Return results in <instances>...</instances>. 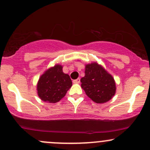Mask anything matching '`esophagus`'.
<instances>
[{
    "label": "esophagus",
    "instance_id": "obj_1",
    "mask_svg": "<svg viewBox=\"0 0 150 150\" xmlns=\"http://www.w3.org/2000/svg\"><path fill=\"white\" fill-rule=\"evenodd\" d=\"M73 83H80V79L78 78V79H77L74 80L73 81Z\"/></svg>",
    "mask_w": 150,
    "mask_h": 150
}]
</instances>
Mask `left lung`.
<instances>
[{
    "instance_id": "left-lung-1",
    "label": "left lung",
    "mask_w": 150,
    "mask_h": 150,
    "mask_svg": "<svg viewBox=\"0 0 150 150\" xmlns=\"http://www.w3.org/2000/svg\"><path fill=\"white\" fill-rule=\"evenodd\" d=\"M81 88L96 103H104L113 97L116 91L113 77L96 62L85 67V76L81 79Z\"/></svg>"
}]
</instances>
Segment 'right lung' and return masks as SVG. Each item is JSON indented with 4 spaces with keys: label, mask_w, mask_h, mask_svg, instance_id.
I'll return each mask as SVG.
<instances>
[{
    "label": "right lung",
    "mask_w": 150,
    "mask_h": 150,
    "mask_svg": "<svg viewBox=\"0 0 150 150\" xmlns=\"http://www.w3.org/2000/svg\"><path fill=\"white\" fill-rule=\"evenodd\" d=\"M72 86L69 76L62 71V66L56 64L45 71L37 85L38 96L47 103H57L65 96Z\"/></svg>",
    "instance_id": "right-lung-1"
}]
</instances>
